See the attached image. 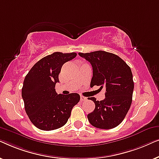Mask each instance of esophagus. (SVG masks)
I'll list each match as a JSON object with an SVG mask.
<instances>
[{
    "instance_id": "34e87169",
    "label": "esophagus",
    "mask_w": 159,
    "mask_h": 159,
    "mask_svg": "<svg viewBox=\"0 0 159 159\" xmlns=\"http://www.w3.org/2000/svg\"><path fill=\"white\" fill-rule=\"evenodd\" d=\"M86 100H87L86 97H84V96H82V95H80V101H86Z\"/></svg>"
}]
</instances>
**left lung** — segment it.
Wrapping results in <instances>:
<instances>
[{
  "label": "left lung",
  "mask_w": 159,
  "mask_h": 159,
  "mask_svg": "<svg viewBox=\"0 0 159 159\" xmlns=\"http://www.w3.org/2000/svg\"><path fill=\"white\" fill-rule=\"evenodd\" d=\"M92 65L93 77L90 87L106 88L105 99L96 101L94 111L88 114L93 127L109 129L118 126L124 120L131 106L134 82L130 67L117 55L98 51L91 53H79Z\"/></svg>",
  "instance_id": "obj_1"
}]
</instances>
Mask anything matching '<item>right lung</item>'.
I'll return each instance as SVG.
<instances>
[{
    "instance_id": "add662e5",
    "label": "right lung",
    "mask_w": 159,
    "mask_h": 159,
    "mask_svg": "<svg viewBox=\"0 0 159 159\" xmlns=\"http://www.w3.org/2000/svg\"><path fill=\"white\" fill-rule=\"evenodd\" d=\"M76 56V53L55 52L38 61L26 75L21 96L27 116L38 129L50 131L63 127L80 101L77 93L57 94L55 89L63 64Z\"/></svg>"
}]
</instances>
